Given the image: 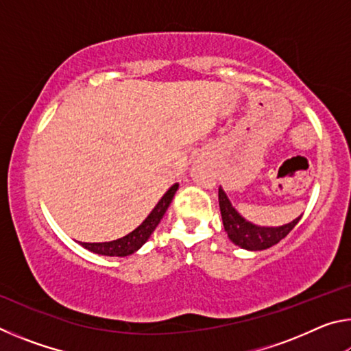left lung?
<instances>
[{
  "instance_id": "1",
  "label": "left lung",
  "mask_w": 351,
  "mask_h": 351,
  "mask_svg": "<svg viewBox=\"0 0 351 351\" xmlns=\"http://www.w3.org/2000/svg\"><path fill=\"white\" fill-rule=\"evenodd\" d=\"M218 201L224 230L228 232L230 241L243 249H247V251H263V249L277 245L294 229V226L302 218L300 215L288 224L274 226V228L272 226H258L247 221L246 218L240 215L221 187L218 189Z\"/></svg>"
}]
</instances>
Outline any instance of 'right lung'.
<instances>
[{
	"label": "right lung",
	"mask_w": 351,
	"mask_h": 351,
	"mask_svg": "<svg viewBox=\"0 0 351 351\" xmlns=\"http://www.w3.org/2000/svg\"><path fill=\"white\" fill-rule=\"evenodd\" d=\"M180 184H173L167 192L164 193V197L158 201V204L153 207V210L148 213V217L142 221L133 232L127 234L122 239L105 241V243H80V245L91 251L94 254L106 255V257H127V255L134 254L138 249L142 247V245L150 239L153 230L156 229V226L161 221L165 210L169 209V206L173 199L175 193Z\"/></svg>",
	"instance_id": "right-lung-1"
}]
</instances>
